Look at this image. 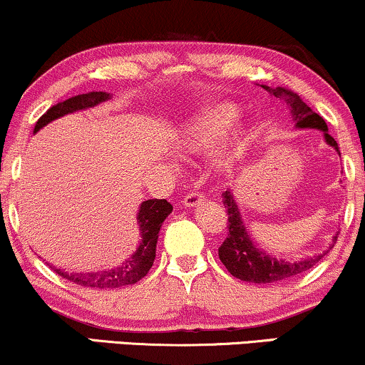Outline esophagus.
I'll use <instances>...</instances> for the list:
<instances>
[{"mask_svg":"<svg viewBox=\"0 0 365 365\" xmlns=\"http://www.w3.org/2000/svg\"><path fill=\"white\" fill-rule=\"evenodd\" d=\"M204 200V197H202V193H197V192H192L188 193V195L183 198V205L187 207V209H192V207H197L200 202Z\"/></svg>","mask_w":365,"mask_h":365,"instance_id":"1","label":"esophagus"}]
</instances>
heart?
<instances>
[{
    "mask_svg": "<svg viewBox=\"0 0 365 365\" xmlns=\"http://www.w3.org/2000/svg\"><path fill=\"white\" fill-rule=\"evenodd\" d=\"M239 108L232 103L207 106L187 119L180 133V148L187 153H205L217 143L210 167L217 175H227L246 153L249 133L236 119Z\"/></svg>",
    "mask_w": 365,
    "mask_h": 365,
    "instance_id": "heart-1",
    "label": "heart"
}]
</instances>
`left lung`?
Masks as SVG:
<instances>
[{
	"mask_svg": "<svg viewBox=\"0 0 365 365\" xmlns=\"http://www.w3.org/2000/svg\"><path fill=\"white\" fill-rule=\"evenodd\" d=\"M274 98L284 101L288 106L289 113H292L293 123L298 129H318L324 133V140L329 146H331L336 153L340 155L339 145L336 141L329 135V128L324 118L318 116L317 113L308 108V106L299 99V96L294 92L283 89V87H276L271 89L267 86H261ZM224 207L227 209V220H229V234L219 247V257L222 264L227 267V271L237 279L247 281V283H259V284H269L278 283V281H284L288 278H293L299 273H305L317 264L318 261L324 257L327 252L334 247V242L336 241V236L334 237V242L330 244L329 249L320 255H315L312 257H303L298 261H286L279 259V257L271 256L269 252L262 251L255 244L251 239V234L244 224V219L241 215V209H239L236 197L229 190L224 193Z\"/></svg>",
	"mask_w": 365,
	"mask_h": 365,
	"instance_id": "left-lung-1",
	"label": "left lung"
}]
</instances>
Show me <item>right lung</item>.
<instances>
[{
	"mask_svg": "<svg viewBox=\"0 0 365 365\" xmlns=\"http://www.w3.org/2000/svg\"><path fill=\"white\" fill-rule=\"evenodd\" d=\"M113 96L108 92H89V94H79L68 98L63 103H58L50 108L47 113L41 116L35 124L34 133H38L41 128L47 126L55 119L63 118L66 114H72L76 110H84L94 106H99L109 101ZM173 207L170 202L160 200V198H150V200L141 202L140 210H138L136 220L140 225V244L131 256L126 257L121 264L103 271H91V273H73V271L60 269L53 267V271L62 278L72 283L84 286V288H98V289H114L123 288V286L135 284L141 278L148 274L150 267L153 266L156 256V242H158V232L165 219L172 214Z\"/></svg>",
	"mask_w": 365,
	"mask_h": 365,
	"instance_id": "1",
	"label": "right lung"
}]
</instances>
